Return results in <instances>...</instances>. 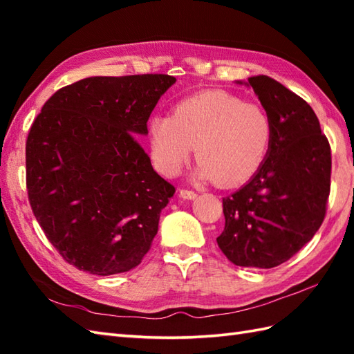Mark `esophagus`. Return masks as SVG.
<instances>
[{
    "instance_id": "obj_1",
    "label": "esophagus",
    "mask_w": 354,
    "mask_h": 354,
    "mask_svg": "<svg viewBox=\"0 0 354 354\" xmlns=\"http://www.w3.org/2000/svg\"><path fill=\"white\" fill-rule=\"evenodd\" d=\"M179 196H181L183 199H194V198H196L198 196V194L196 193H194V192H192V190H185V189H183V190H179Z\"/></svg>"
}]
</instances>
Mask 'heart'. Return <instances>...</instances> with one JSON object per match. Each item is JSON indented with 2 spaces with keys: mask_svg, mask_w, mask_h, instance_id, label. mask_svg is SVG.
<instances>
[{
  "mask_svg": "<svg viewBox=\"0 0 354 354\" xmlns=\"http://www.w3.org/2000/svg\"><path fill=\"white\" fill-rule=\"evenodd\" d=\"M272 120L259 103L225 91H207L178 102L171 115L149 123V149L155 167L173 176L198 158L194 175L222 187L240 185L265 162L272 142Z\"/></svg>",
  "mask_w": 354,
  "mask_h": 354,
  "instance_id": "1",
  "label": "heart"
}]
</instances>
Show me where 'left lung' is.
I'll use <instances>...</instances> for the list:
<instances>
[{
  "label": "left lung",
  "instance_id": "8db88e82",
  "mask_svg": "<svg viewBox=\"0 0 354 354\" xmlns=\"http://www.w3.org/2000/svg\"><path fill=\"white\" fill-rule=\"evenodd\" d=\"M272 120L265 162L242 189L223 198L217 245L237 266L269 269L310 242L326 216L332 152L310 104L280 82H248Z\"/></svg>",
  "mask_w": 354,
  "mask_h": 354
}]
</instances>
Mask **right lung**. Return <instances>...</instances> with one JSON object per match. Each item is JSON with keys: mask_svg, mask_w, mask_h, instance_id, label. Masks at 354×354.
I'll list each match as a JSON object with an SVG mask.
<instances>
[{"mask_svg": "<svg viewBox=\"0 0 354 354\" xmlns=\"http://www.w3.org/2000/svg\"><path fill=\"white\" fill-rule=\"evenodd\" d=\"M167 74L82 79L45 102L26 145L36 221L80 270L114 275L138 266L175 187L140 146Z\"/></svg>", "mask_w": 354, "mask_h": 354, "instance_id": "obj_1", "label": "right lung"}]
</instances>
